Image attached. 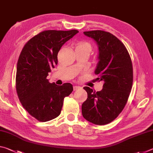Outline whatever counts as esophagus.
Masks as SVG:
<instances>
[{
	"label": "esophagus",
	"instance_id": "34e87169",
	"mask_svg": "<svg viewBox=\"0 0 153 153\" xmlns=\"http://www.w3.org/2000/svg\"><path fill=\"white\" fill-rule=\"evenodd\" d=\"M79 88H81V87H80V86H74V91H76V90H78V89H79Z\"/></svg>",
	"mask_w": 153,
	"mask_h": 153
}]
</instances>
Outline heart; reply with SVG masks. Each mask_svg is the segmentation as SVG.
<instances>
[{"mask_svg":"<svg viewBox=\"0 0 153 153\" xmlns=\"http://www.w3.org/2000/svg\"><path fill=\"white\" fill-rule=\"evenodd\" d=\"M78 47H88V48H91V46H90V44L87 42H79V43L77 44L76 45V48Z\"/></svg>","mask_w":153,"mask_h":153,"instance_id":"b5f03b06","label":"heart"}]
</instances>
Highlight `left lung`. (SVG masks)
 <instances>
[{
    "instance_id": "1",
    "label": "left lung",
    "mask_w": 153,
    "mask_h": 153,
    "mask_svg": "<svg viewBox=\"0 0 153 153\" xmlns=\"http://www.w3.org/2000/svg\"><path fill=\"white\" fill-rule=\"evenodd\" d=\"M98 47V62L95 74L103 81L100 91L84 89L88 98L82 105V115L96 125H105L113 121L125 107L133 82L132 63L123 44L117 37L102 30L84 32Z\"/></svg>"
}]
</instances>
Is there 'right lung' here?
<instances>
[{
  "instance_id": "1",
  "label": "right lung",
  "mask_w": 153,
  "mask_h": 153,
  "mask_svg": "<svg viewBox=\"0 0 153 153\" xmlns=\"http://www.w3.org/2000/svg\"><path fill=\"white\" fill-rule=\"evenodd\" d=\"M78 32L76 30L43 31L31 38L21 52L17 65V93L24 108L39 121L57 117L64 98L73 91L70 83L57 86L46 77L57 65L61 46Z\"/></svg>"
}]
</instances>
